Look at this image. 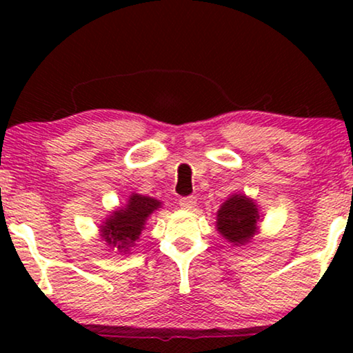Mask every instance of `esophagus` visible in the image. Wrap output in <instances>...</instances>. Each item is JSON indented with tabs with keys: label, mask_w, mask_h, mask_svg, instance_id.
Masks as SVG:
<instances>
[{
	"label": "esophagus",
	"mask_w": 353,
	"mask_h": 353,
	"mask_svg": "<svg viewBox=\"0 0 353 353\" xmlns=\"http://www.w3.org/2000/svg\"><path fill=\"white\" fill-rule=\"evenodd\" d=\"M196 202H197V201H196L194 196H186V197H181L178 204H180L181 209L192 210V209H194V207H196Z\"/></svg>",
	"instance_id": "1"
}]
</instances>
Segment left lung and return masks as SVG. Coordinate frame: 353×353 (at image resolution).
Returning <instances> with one entry per match:
<instances>
[{
	"mask_svg": "<svg viewBox=\"0 0 353 353\" xmlns=\"http://www.w3.org/2000/svg\"><path fill=\"white\" fill-rule=\"evenodd\" d=\"M257 207L244 196H233L220 207L216 228L234 245L248 243L257 231Z\"/></svg>",
	"mask_w": 353,
	"mask_h": 353,
	"instance_id": "obj_1",
	"label": "left lung"
}]
</instances>
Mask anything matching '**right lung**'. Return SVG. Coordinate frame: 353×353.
Here are the masks:
<instances>
[{"label": "right lung", "mask_w": 353, "mask_h": 353, "mask_svg": "<svg viewBox=\"0 0 353 353\" xmlns=\"http://www.w3.org/2000/svg\"><path fill=\"white\" fill-rule=\"evenodd\" d=\"M161 202L148 196L133 194L125 209L114 212V215L101 228L103 238L108 244L117 245L120 252H127L132 244L141 234L144 221L152 214Z\"/></svg>", "instance_id": "1"}]
</instances>
